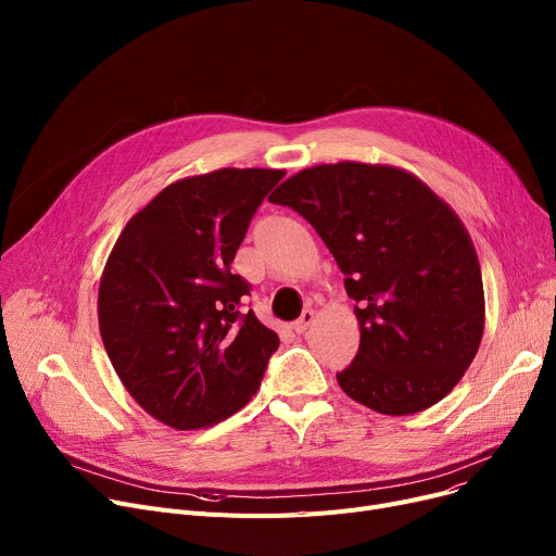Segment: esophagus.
<instances>
[{
  "mask_svg": "<svg viewBox=\"0 0 556 556\" xmlns=\"http://www.w3.org/2000/svg\"><path fill=\"white\" fill-rule=\"evenodd\" d=\"M313 319H315V311H313V308H304L302 315L298 317V323H295V331H298V333H304V331L311 327Z\"/></svg>",
  "mask_w": 556,
  "mask_h": 556,
  "instance_id": "1",
  "label": "esophagus"
}]
</instances>
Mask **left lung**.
I'll return each instance as SVG.
<instances>
[{
    "instance_id": "obj_1",
    "label": "left lung",
    "mask_w": 556,
    "mask_h": 556,
    "mask_svg": "<svg viewBox=\"0 0 556 556\" xmlns=\"http://www.w3.org/2000/svg\"><path fill=\"white\" fill-rule=\"evenodd\" d=\"M270 202L313 225L356 302L358 354L336 374L344 394L394 417L442 401L484 329L478 254L448 204L410 173L361 162L306 168Z\"/></svg>"
}]
</instances>
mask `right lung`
Wrapping results in <instances>:
<instances>
[{"label":"right lung","mask_w":556,"mask_h":556,"mask_svg":"<svg viewBox=\"0 0 556 556\" xmlns=\"http://www.w3.org/2000/svg\"><path fill=\"white\" fill-rule=\"evenodd\" d=\"M283 170L220 168L168 185L124 227L99 288L105 352L132 399L166 426L231 417L279 338L243 308L231 261Z\"/></svg>","instance_id":"1"}]
</instances>
